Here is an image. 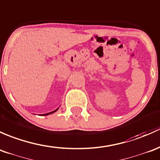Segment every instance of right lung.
Here are the masks:
<instances>
[{
    "mask_svg": "<svg viewBox=\"0 0 160 160\" xmlns=\"http://www.w3.org/2000/svg\"><path fill=\"white\" fill-rule=\"evenodd\" d=\"M58 109V108H57V109H55V111H53V112H49V113H46V114H44L43 116H48V115H49V114H52V113H54V112H55L57 111Z\"/></svg>",
    "mask_w": 160,
    "mask_h": 160,
    "instance_id": "1",
    "label": "right lung"
}]
</instances>
